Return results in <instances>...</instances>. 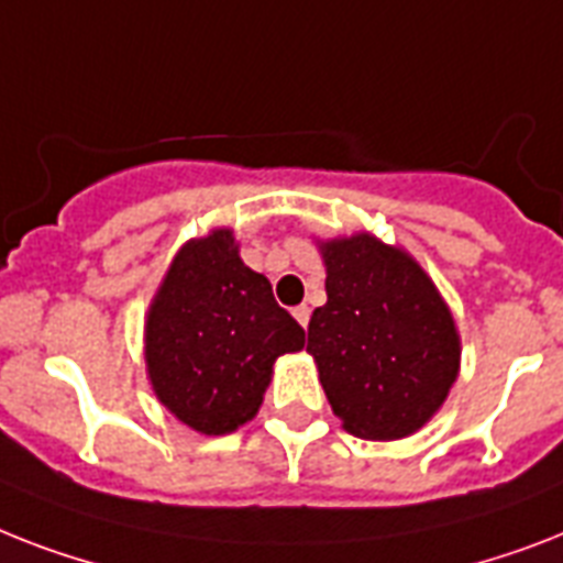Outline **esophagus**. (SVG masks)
I'll list each match as a JSON object with an SVG mask.
<instances>
[{"label": "esophagus", "mask_w": 563, "mask_h": 563, "mask_svg": "<svg viewBox=\"0 0 563 563\" xmlns=\"http://www.w3.org/2000/svg\"><path fill=\"white\" fill-rule=\"evenodd\" d=\"M291 314H295L297 323H300V327L306 329V323H309V306H306V303L295 306V309H291Z\"/></svg>", "instance_id": "34e87169"}]
</instances>
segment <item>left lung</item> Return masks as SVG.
I'll use <instances>...</instances> for the list:
<instances>
[{
	"mask_svg": "<svg viewBox=\"0 0 563 563\" xmlns=\"http://www.w3.org/2000/svg\"><path fill=\"white\" fill-rule=\"evenodd\" d=\"M327 303L309 321L329 405L361 440H401L445 401L460 369L454 318L431 277L369 234L321 245Z\"/></svg>",
	"mask_w": 563,
	"mask_h": 563,
	"instance_id": "left-lung-1",
	"label": "left lung"
}]
</instances>
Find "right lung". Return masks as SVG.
<instances>
[{"mask_svg": "<svg viewBox=\"0 0 563 563\" xmlns=\"http://www.w3.org/2000/svg\"><path fill=\"white\" fill-rule=\"evenodd\" d=\"M303 346V327L272 283L236 254L231 231L187 242L147 318L155 396L194 431L219 437L254 419L283 353Z\"/></svg>", "mask_w": 563, "mask_h": 563, "instance_id": "1", "label": "right lung"}]
</instances>
